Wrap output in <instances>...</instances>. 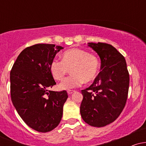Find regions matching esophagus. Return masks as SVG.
<instances>
[{"mask_svg": "<svg viewBox=\"0 0 146 146\" xmlns=\"http://www.w3.org/2000/svg\"><path fill=\"white\" fill-rule=\"evenodd\" d=\"M75 92V90H68V91H67V93H68V94H69V95H71L72 93H73Z\"/></svg>", "mask_w": 146, "mask_h": 146, "instance_id": "1", "label": "esophagus"}]
</instances>
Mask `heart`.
<instances>
[{
	"label": "heart",
	"instance_id": "b5f03b06",
	"mask_svg": "<svg viewBox=\"0 0 146 146\" xmlns=\"http://www.w3.org/2000/svg\"><path fill=\"white\" fill-rule=\"evenodd\" d=\"M100 62L94 55L80 48H71L62 54V60L54 59L49 65L51 76L56 81H62L71 70V75L59 85L62 90H69L80 86L83 82L93 81L98 75Z\"/></svg>",
	"mask_w": 146,
	"mask_h": 146
}]
</instances>
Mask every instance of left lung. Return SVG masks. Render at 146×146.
<instances>
[{"label": "left lung", "instance_id": "obj_1", "mask_svg": "<svg viewBox=\"0 0 146 146\" xmlns=\"http://www.w3.org/2000/svg\"><path fill=\"white\" fill-rule=\"evenodd\" d=\"M101 60L100 73L88 88L82 90L80 113L94 127H103L117 119L128 98L130 78L126 62L114 46L103 42L88 43Z\"/></svg>", "mask_w": 146, "mask_h": 146}]
</instances>
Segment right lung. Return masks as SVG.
I'll use <instances>...</instances> for the list:
<instances>
[{
  "label": "right lung",
  "instance_id": "obj_1",
  "mask_svg": "<svg viewBox=\"0 0 146 146\" xmlns=\"http://www.w3.org/2000/svg\"><path fill=\"white\" fill-rule=\"evenodd\" d=\"M62 48L51 44L27 47L18 56L10 73L13 104L25 123L38 132L51 131L62 117L67 93L48 90L56 84L49 65Z\"/></svg>",
  "mask_w": 146,
  "mask_h": 146
}]
</instances>
